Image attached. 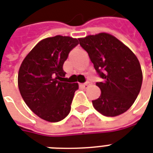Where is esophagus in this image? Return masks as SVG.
<instances>
[{
    "mask_svg": "<svg viewBox=\"0 0 153 153\" xmlns=\"http://www.w3.org/2000/svg\"><path fill=\"white\" fill-rule=\"evenodd\" d=\"M90 84H91V81H90V80H87L86 82H84V83H82V87L86 89V88H87V87H89Z\"/></svg>",
    "mask_w": 153,
    "mask_h": 153,
    "instance_id": "obj_1",
    "label": "esophagus"
}]
</instances>
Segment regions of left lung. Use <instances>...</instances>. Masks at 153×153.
I'll return each instance as SVG.
<instances>
[{"label":"left lung","instance_id":"1","mask_svg":"<svg viewBox=\"0 0 153 153\" xmlns=\"http://www.w3.org/2000/svg\"><path fill=\"white\" fill-rule=\"evenodd\" d=\"M96 73L102 79L101 90L94 108L105 116H117L134 103L141 88L143 74L138 58L114 36L105 33L79 38Z\"/></svg>","mask_w":153,"mask_h":153}]
</instances>
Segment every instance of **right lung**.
I'll use <instances>...</instances> for the list:
<instances>
[{"label":"right lung","mask_w":153,"mask_h":153,"mask_svg":"<svg viewBox=\"0 0 153 153\" xmlns=\"http://www.w3.org/2000/svg\"><path fill=\"white\" fill-rule=\"evenodd\" d=\"M79 41L57 35L43 39L20 66L18 87L30 110L44 120L58 122L71 111L78 83L64 81L63 64Z\"/></svg>","instance_id":"1"}]
</instances>
